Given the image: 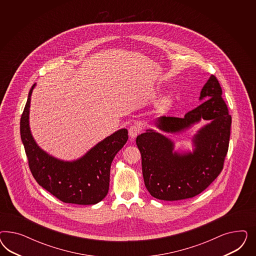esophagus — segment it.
<instances>
[{
    "label": "esophagus",
    "mask_w": 256,
    "mask_h": 256,
    "mask_svg": "<svg viewBox=\"0 0 256 256\" xmlns=\"http://www.w3.org/2000/svg\"><path fill=\"white\" fill-rule=\"evenodd\" d=\"M140 132V128L139 126H136V124L132 126L128 130V135H130V139H135L139 135Z\"/></svg>",
    "instance_id": "34e87169"
}]
</instances>
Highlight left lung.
<instances>
[{
	"label": "left lung",
	"instance_id": "1",
	"mask_svg": "<svg viewBox=\"0 0 256 256\" xmlns=\"http://www.w3.org/2000/svg\"><path fill=\"white\" fill-rule=\"evenodd\" d=\"M217 78L211 75L202 89L201 104L184 118L158 117V130L180 134L202 120L208 121L192 138V150L174 149V142L155 130H146L136 139L142 169L149 194L163 201H178L201 194L217 178L228 151L232 117L222 98Z\"/></svg>",
	"mask_w": 256,
	"mask_h": 256
}]
</instances>
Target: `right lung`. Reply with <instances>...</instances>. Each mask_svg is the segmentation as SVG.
<instances>
[{
    "mask_svg": "<svg viewBox=\"0 0 256 256\" xmlns=\"http://www.w3.org/2000/svg\"><path fill=\"white\" fill-rule=\"evenodd\" d=\"M36 86H32L20 119V137L32 176L64 202L86 206L100 202L108 194L110 165L128 139V130L114 132L74 160L50 155L38 144L30 128L32 93Z\"/></svg>",
    "mask_w": 256,
    "mask_h": 256,
    "instance_id": "right-lung-1",
    "label": "right lung"
}]
</instances>
